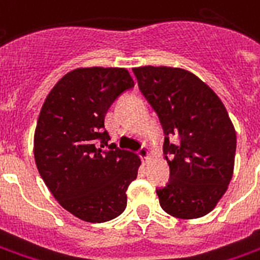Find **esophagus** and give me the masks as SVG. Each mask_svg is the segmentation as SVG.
Returning <instances> with one entry per match:
<instances>
[{"label":"esophagus","mask_w":260,"mask_h":260,"mask_svg":"<svg viewBox=\"0 0 260 260\" xmlns=\"http://www.w3.org/2000/svg\"><path fill=\"white\" fill-rule=\"evenodd\" d=\"M138 155L142 158V159H148L150 158V155H151V152H150V150L148 148H140L138 151Z\"/></svg>","instance_id":"obj_1"}]
</instances>
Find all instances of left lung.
Returning a JSON list of instances; mask_svg holds the SVG:
<instances>
[{
    "label": "left lung",
    "mask_w": 260,
    "mask_h": 260,
    "mask_svg": "<svg viewBox=\"0 0 260 260\" xmlns=\"http://www.w3.org/2000/svg\"><path fill=\"white\" fill-rule=\"evenodd\" d=\"M134 73L165 132L170 180L156 189L159 205L176 218L203 217L217 206L233 176L236 131L226 109L189 71L146 65ZM173 136L178 144L170 142Z\"/></svg>",
    "instance_id": "8db88e82"
}]
</instances>
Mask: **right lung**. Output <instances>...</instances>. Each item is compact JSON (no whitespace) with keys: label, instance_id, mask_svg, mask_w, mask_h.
<instances>
[{"label":"right lung","instance_id":"1","mask_svg":"<svg viewBox=\"0 0 260 260\" xmlns=\"http://www.w3.org/2000/svg\"><path fill=\"white\" fill-rule=\"evenodd\" d=\"M135 86L125 68H77L45 99L34 135L38 172L59 205L86 222L118 217L140 158L109 144L105 116Z\"/></svg>","mask_w":260,"mask_h":260}]
</instances>
